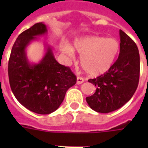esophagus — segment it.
<instances>
[{"instance_id":"1","label":"esophagus","mask_w":148,"mask_h":148,"mask_svg":"<svg viewBox=\"0 0 148 148\" xmlns=\"http://www.w3.org/2000/svg\"><path fill=\"white\" fill-rule=\"evenodd\" d=\"M84 81V79L83 77H77V84H81Z\"/></svg>"}]
</instances>
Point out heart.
<instances>
[{
  "label": "heart",
  "instance_id": "heart-1",
  "mask_svg": "<svg viewBox=\"0 0 148 148\" xmlns=\"http://www.w3.org/2000/svg\"><path fill=\"white\" fill-rule=\"evenodd\" d=\"M74 48L81 55V64L88 74L98 76L110 69L119 50V44L113 38L86 36L74 40ZM63 53L73 58L74 50L69 45L60 46Z\"/></svg>",
  "mask_w": 148,
  "mask_h": 148
}]
</instances>
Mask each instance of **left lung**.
I'll list each match as a JSON object with an SVG mask.
<instances>
[{"mask_svg": "<svg viewBox=\"0 0 148 148\" xmlns=\"http://www.w3.org/2000/svg\"><path fill=\"white\" fill-rule=\"evenodd\" d=\"M120 53L117 60L108 71L88 82L96 91L86 101L99 113L112 112L124 106L135 93L140 77V55L137 45L120 30Z\"/></svg>", "mask_w": 148, "mask_h": 148, "instance_id": "left-lung-1", "label": "left lung"}]
</instances>
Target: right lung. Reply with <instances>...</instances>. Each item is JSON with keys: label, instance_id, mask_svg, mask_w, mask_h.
I'll list each match as a JSON object with an SVG mask.
<instances>
[{"label": "right lung", "instance_id": "obj_1", "mask_svg": "<svg viewBox=\"0 0 148 148\" xmlns=\"http://www.w3.org/2000/svg\"><path fill=\"white\" fill-rule=\"evenodd\" d=\"M47 33L44 23H37L22 32L13 45L8 62V77L17 100L32 112L48 114L55 111L64 99L67 90L76 84L70 67L56 60L49 45L38 64L29 62L26 48L39 36Z\"/></svg>", "mask_w": 148, "mask_h": 148}]
</instances>
